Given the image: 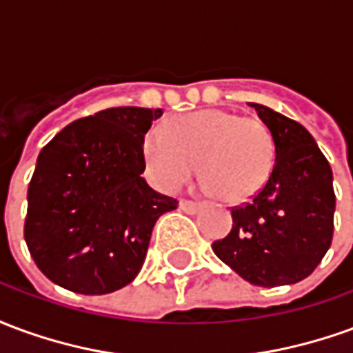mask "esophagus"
Here are the masks:
<instances>
[{
	"label": "esophagus",
	"instance_id": "obj_1",
	"mask_svg": "<svg viewBox=\"0 0 353 353\" xmlns=\"http://www.w3.org/2000/svg\"><path fill=\"white\" fill-rule=\"evenodd\" d=\"M200 202H192V200H187V199H181L179 200V210L185 212V214H196L200 210Z\"/></svg>",
	"mask_w": 353,
	"mask_h": 353
}]
</instances>
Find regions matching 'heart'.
Returning a JSON list of instances; mask_svg holds the SVG:
<instances>
[{
  "instance_id": "1",
  "label": "heart",
  "mask_w": 353,
  "mask_h": 353,
  "mask_svg": "<svg viewBox=\"0 0 353 353\" xmlns=\"http://www.w3.org/2000/svg\"><path fill=\"white\" fill-rule=\"evenodd\" d=\"M149 176L164 191H177L196 172L225 202H245L263 191L276 162L272 132L261 119L227 109H206L154 128L143 141Z\"/></svg>"
}]
</instances>
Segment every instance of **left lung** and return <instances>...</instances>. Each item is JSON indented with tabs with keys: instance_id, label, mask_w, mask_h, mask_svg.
Segmentation results:
<instances>
[{
	"instance_id": "1",
	"label": "left lung",
	"mask_w": 353,
	"mask_h": 353,
	"mask_svg": "<svg viewBox=\"0 0 353 353\" xmlns=\"http://www.w3.org/2000/svg\"><path fill=\"white\" fill-rule=\"evenodd\" d=\"M250 105L272 132L276 162L263 191L232 208V229L212 248L253 285H291L314 272L333 240V172L303 124Z\"/></svg>"
}]
</instances>
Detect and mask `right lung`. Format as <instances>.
Instances as JSON below:
<instances>
[{
  "label": "right lung",
  "instance_id": "1",
  "mask_svg": "<svg viewBox=\"0 0 353 353\" xmlns=\"http://www.w3.org/2000/svg\"><path fill=\"white\" fill-rule=\"evenodd\" d=\"M161 115L103 109L68 124L41 149L24 238L37 268L60 288L105 295L138 276L154 223L177 208L141 177L143 139Z\"/></svg>",
  "mask_w": 353,
  "mask_h": 353
}]
</instances>
